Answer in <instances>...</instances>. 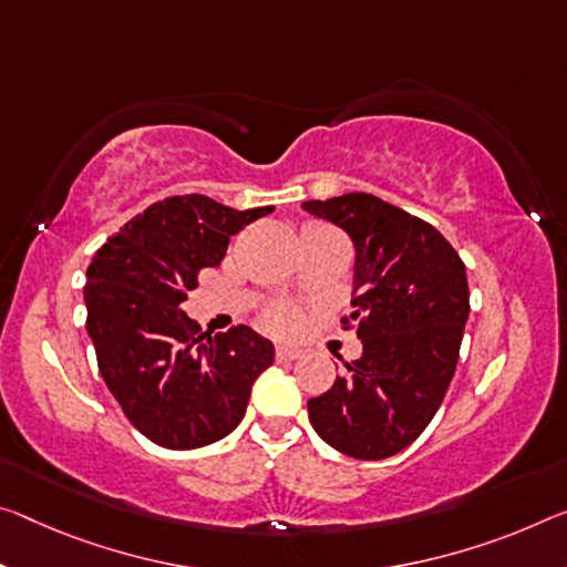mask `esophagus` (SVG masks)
<instances>
[{"instance_id":"obj_1","label":"esophagus","mask_w":567,"mask_h":567,"mask_svg":"<svg viewBox=\"0 0 567 567\" xmlns=\"http://www.w3.org/2000/svg\"><path fill=\"white\" fill-rule=\"evenodd\" d=\"M302 355V350L300 348H290V346H277V350H275V358L280 363H285V361H298V358Z\"/></svg>"}]
</instances>
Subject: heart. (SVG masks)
I'll use <instances>...</instances> for the list:
<instances>
[{
    "instance_id": "heart-1",
    "label": "heart",
    "mask_w": 567,
    "mask_h": 567,
    "mask_svg": "<svg viewBox=\"0 0 567 567\" xmlns=\"http://www.w3.org/2000/svg\"><path fill=\"white\" fill-rule=\"evenodd\" d=\"M265 326L277 332V336H292L302 326L300 310L290 302H277L265 312Z\"/></svg>"
}]
</instances>
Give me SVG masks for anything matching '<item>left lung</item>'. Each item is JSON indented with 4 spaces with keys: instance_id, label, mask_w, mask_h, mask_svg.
I'll list each match as a JSON object with an SVG mask.
<instances>
[{
    "instance_id": "8db88e82",
    "label": "left lung",
    "mask_w": 567,
    "mask_h": 567,
    "mask_svg": "<svg viewBox=\"0 0 567 567\" xmlns=\"http://www.w3.org/2000/svg\"><path fill=\"white\" fill-rule=\"evenodd\" d=\"M353 239V320L363 355L308 401L322 442L353 460H385L429 426L460 361L470 285L456 249L373 194L305 202Z\"/></svg>"
}]
</instances>
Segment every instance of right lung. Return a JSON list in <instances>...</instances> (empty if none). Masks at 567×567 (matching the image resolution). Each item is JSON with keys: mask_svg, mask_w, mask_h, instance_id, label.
Returning a JSON list of instances; mask_svg holds the SVG:
<instances>
[{"mask_svg": "<svg viewBox=\"0 0 567 567\" xmlns=\"http://www.w3.org/2000/svg\"><path fill=\"white\" fill-rule=\"evenodd\" d=\"M272 212L168 196L123 224L87 267L85 328L97 368L131 424L158 446L199 449L235 431L251 383L275 361V346L251 328L212 338L182 310L229 237Z\"/></svg>", "mask_w": 567, "mask_h": 567, "instance_id": "obj_1", "label": "right lung"}]
</instances>
